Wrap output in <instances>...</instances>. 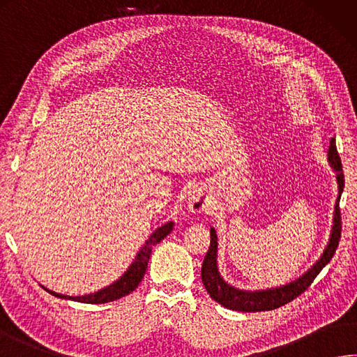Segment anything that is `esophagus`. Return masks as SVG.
Returning <instances> with one entry per match:
<instances>
[{"instance_id":"1","label":"esophagus","mask_w":357,"mask_h":357,"mask_svg":"<svg viewBox=\"0 0 357 357\" xmlns=\"http://www.w3.org/2000/svg\"><path fill=\"white\" fill-rule=\"evenodd\" d=\"M210 197L208 194L202 190V188H194L188 196V206L192 213H204L210 208Z\"/></svg>"}]
</instances>
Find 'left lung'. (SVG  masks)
Segmentation results:
<instances>
[{
	"mask_svg": "<svg viewBox=\"0 0 357 357\" xmlns=\"http://www.w3.org/2000/svg\"><path fill=\"white\" fill-rule=\"evenodd\" d=\"M328 161L335 171V178H337L339 185V196L335 200L334 206V219H333V230L331 236H329L328 244L325 247L321 257L315 261V264L311 266L307 272L301 275L300 278L291 281V283L283 284L280 287L272 289H262V291H244V289H238L230 286L227 281L220 277L218 268V234L216 230L211 227V242L210 248L205 255L204 264H202V281L206 292L210 297L218 301L219 305L224 307L231 309V311H241V312H259V311H271V309H277L280 306H284L289 301L297 298L300 294H303L306 289L311 286L314 278L320 273L331 258L334 257L335 250H337L339 241H340V231H342V218H340V208L339 202L342 191H344V169H342V161L335 149V138H331V146L328 151Z\"/></svg>",
	"mask_w": 357,
	"mask_h": 357,
	"instance_id": "left-lung-1",
	"label": "left lung"
}]
</instances>
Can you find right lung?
<instances>
[{"mask_svg": "<svg viewBox=\"0 0 357 357\" xmlns=\"http://www.w3.org/2000/svg\"><path fill=\"white\" fill-rule=\"evenodd\" d=\"M174 228V222H166L165 225L158 227L155 231H153L149 239L146 241V244L141 247V250L137 253L135 259H133L129 268L121 275V277L112 283L110 286H107L104 289H99L98 292L93 294H86V295H79V297H70V295H63V294H57L54 291H50V289L43 287L46 292H50L51 295L57 298H63V300H73V301H80V303H90V305H99V303H109V301H115L121 297H126L130 292L135 291L138 284L143 280L146 268H147V262H149L152 248L155 247L158 242L163 241L167 234L172 231Z\"/></svg>", "mask_w": 357, "mask_h": 357, "instance_id": "obj_1", "label": "right lung"}]
</instances>
